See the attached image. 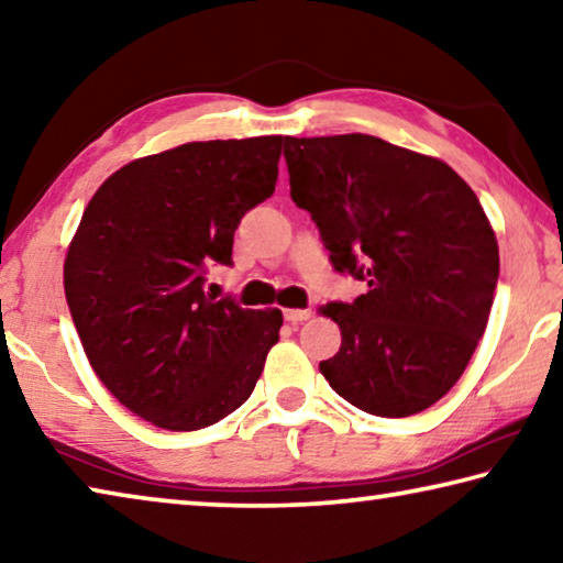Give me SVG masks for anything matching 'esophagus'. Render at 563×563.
Listing matches in <instances>:
<instances>
[{
  "instance_id": "obj_1",
  "label": "esophagus",
  "mask_w": 563,
  "mask_h": 563,
  "mask_svg": "<svg viewBox=\"0 0 563 563\" xmlns=\"http://www.w3.org/2000/svg\"><path fill=\"white\" fill-rule=\"evenodd\" d=\"M283 316H285V320H288V322H302V320L312 318V310H298V308H290V310H285Z\"/></svg>"
}]
</instances>
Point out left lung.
Returning <instances> with one entry per match:
<instances>
[{"label": "left lung", "instance_id": "obj_1", "mask_svg": "<svg viewBox=\"0 0 563 563\" xmlns=\"http://www.w3.org/2000/svg\"><path fill=\"white\" fill-rule=\"evenodd\" d=\"M283 156L332 268L367 283L322 308L342 345L320 373L362 412L432 407L470 365L497 290V235L479 198L444 161L367 133L285 136Z\"/></svg>", "mask_w": 563, "mask_h": 563}]
</instances>
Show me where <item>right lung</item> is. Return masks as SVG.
<instances>
[{"label":"right lung","instance_id":"1","mask_svg":"<svg viewBox=\"0 0 563 563\" xmlns=\"http://www.w3.org/2000/svg\"><path fill=\"white\" fill-rule=\"evenodd\" d=\"M285 136L194 141L103 180L64 263L93 373L133 415L170 432L221 422L251 397L283 312L206 295L233 265L241 218L273 196Z\"/></svg>","mask_w":563,"mask_h":563}]
</instances>
